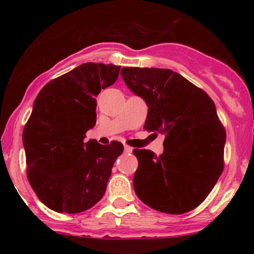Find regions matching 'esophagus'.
Masks as SVG:
<instances>
[{
  "label": "esophagus",
  "instance_id": "1",
  "mask_svg": "<svg viewBox=\"0 0 254 254\" xmlns=\"http://www.w3.org/2000/svg\"><path fill=\"white\" fill-rule=\"evenodd\" d=\"M124 151L125 153H131V151H132V148L129 147V145H124Z\"/></svg>",
  "mask_w": 254,
  "mask_h": 254
}]
</instances>
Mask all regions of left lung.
Returning a JSON list of instances; mask_svg holds the SVG:
<instances>
[{
    "label": "left lung",
    "instance_id": "1",
    "mask_svg": "<svg viewBox=\"0 0 254 254\" xmlns=\"http://www.w3.org/2000/svg\"><path fill=\"white\" fill-rule=\"evenodd\" d=\"M125 84L148 106L144 129L165 135L164 153L133 149L137 197L171 215L193 210L223 171L226 131L203 89L170 69L123 68Z\"/></svg>",
    "mask_w": 254,
    "mask_h": 254
}]
</instances>
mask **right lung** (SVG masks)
<instances>
[{"label": "right lung", "mask_w": 254, "mask_h": 254, "mask_svg": "<svg viewBox=\"0 0 254 254\" xmlns=\"http://www.w3.org/2000/svg\"><path fill=\"white\" fill-rule=\"evenodd\" d=\"M119 70L113 64H81L46 83L34 100L22 132L27 179L51 210L77 214L106 191L123 144L84 137L97 123L95 97L116 82Z\"/></svg>", "instance_id": "add662e5"}]
</instances>
